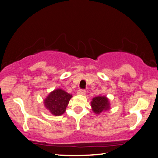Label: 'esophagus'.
Returning <instances> with one entry per match:
<instances>
[{
  "label": "esophagus",
  "instance_id": "obj_1",
  "mask_svg": "<svg viewBox=\"0 0 158 158\" xmlns=\"http://www.w3.org/2000/svg\"><path fill=\"white\" fill-rule=\"evenodd\" d=\"M85 93H86V92H85V89H79V90H78V92H77L78 95H85Z\"/></svg>",
  "mask_w": 158,
  "mask_h": 158
}]
</instances>
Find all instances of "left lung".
<instances>
[{
  "label": "left lung",
  "instance_id": "8db88e82",
  "mask_svg": "<svg viewBox=\"0 0 158 158\" xmlns=\"http://www.w3.org/2000/svg\"><path fill=\"white\" fill-rule=\"evenodd\" d=\"M90 103L92 110L96 114H99L110 109V101L106 96L100 95L93 98Z\"/></svg>",
  "mask_w": 158,
  "mask_h": 158
}]
</instances>
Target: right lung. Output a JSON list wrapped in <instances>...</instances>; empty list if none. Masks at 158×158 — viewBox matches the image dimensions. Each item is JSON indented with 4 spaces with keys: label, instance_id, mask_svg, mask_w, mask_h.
<instances>
[{
    "label": "right lung",
    "instance_id": "1",
    "mask_svg": "<svg viewBox=\"0 0 158 158\" xmlns=\"http://www.w3.org/2000/svg\"><path fill=\"white\" fill-rule=\"evenodd\" d=\"M71 98V94L68 93L60 88H57L49 93L44 101V104L52 114L60 116L65 113Z\"/></svg>",
    "mask_w": 158,
    "mask_h": 158
}]
</instances>
